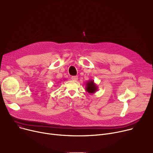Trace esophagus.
<instances>
[{"label": "esophagus", "mask_w": 153, "mask_h": 153, "mask_svg": "<svg viewBox=\"0 0 153 153\" xmlns=\"http://www.w3.org/2000/svg\"><path fill=\"white\" fill-rule=\"evenodd\" d=\"M71 79H72V80H73V81H77V79H78V77H77V76H72V77H71Z\"/></svg>", "instance_id": "obj_1"}]
</instances>
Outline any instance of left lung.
I'll return each instance as SVG.
<instances>
[{
    "label": "left lung",
    "instance_id": "left-lung-1",
    "mask_svg": "<svg viewBox=\"0 0 153 153\" xmlns=\"http://www.w3.org/2000/svg\"><path fill=\"white\" fill-rule=\"evenodd\" d=\"M85 91L90 94H94L98 91V87L95 82L94 80L88 81L85 85Z\"/></svg>",
    "mask_w": 153,
    "mask_h": 153
}]
</instances>
